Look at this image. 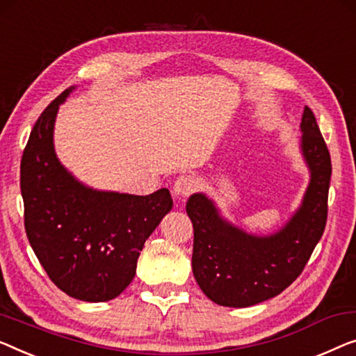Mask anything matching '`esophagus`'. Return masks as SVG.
Here are the masks:
<instances>
[{"label": "esophagus", "mask_w": 356, "mask_h": 356, "mask_svg": "<svg viewBox=\"0 0 356 356\" xmlns=\"http://www.w3.org/2000/svg\"><path fill=\"white\" fill-rule=\"evenodd\" d=\"M197 188V178L193 177V175H181V177L177 178V181L173 184V195L177 199H184L188 197L189 194H193Z\"/></svg>", "instance_id": "obj_1"}]
</instances>
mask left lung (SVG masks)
<instances>
[{"instance_id":"8db88e82","label":"left lung","mask_w":356,"mask_h":356,"mask_svg":"<svg viewBox=\"0 0 356 356\" xmlns=\"http://www.w3.org/2000/svg\"><path fill=\"white\" fill-rule=\"evenodd\" d=\"M300 131L298 146L310 183L300 207L275 233H247L226 220L204 193L188 199L186 213L194 228V277L218 305L244 308L276 297L297 280L321 239L332 167L316 118L307 106Z\"/></svg>"}]
</instances>
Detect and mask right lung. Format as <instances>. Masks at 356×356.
I'll use <instances>...</instances> for the list:
<instances>
[{
    "instance_id": "1",
    "label": "right lung",
    "mask_w": 356,
    "mask_h": 356,
    "mask_svg": "<svg viewBox=\"0 0 356 356\" xmlns=\"http://www.w3.org/2000/svg\"><path fill=\"white\" fill-rule=\"evenodd\" d=\"M70 86L43 111L20 162L25 231L49 280L67 296L107 302L136 275L144 242L173 207L162 188L149 195L99 191L79 181L56 156L54 123Z\"/></svg>"
}]
</instances>
